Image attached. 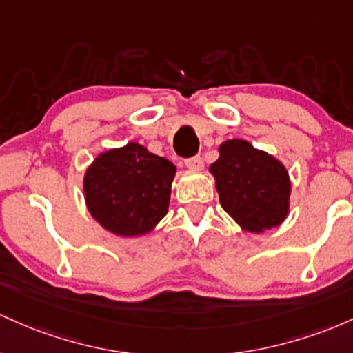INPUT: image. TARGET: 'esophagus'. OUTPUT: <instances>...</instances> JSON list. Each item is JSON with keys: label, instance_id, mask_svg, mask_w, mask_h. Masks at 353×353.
I'll return each instance as SVG.
<instances>
[{"label": "esophagus", "instance_id": "34e87169", "mask_svg": "<svg viewBox=\"0 0 353 353\" xmlns=\"http://www.w3.org/2000/svg\"><path fill=\"white\" fill-rule=\"evenodd\" d=\"M185 166H187L188 170H193V172H198V170L203 168V160H201L200 155L188 158V160H185Z\"/></svg>", "mask_w": 353, "mask_h": 353}]
</instances>
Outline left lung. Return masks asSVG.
<instances>
[{
  "mask_svg": "<svg viewBox=\"0 0 353 353\" xmlns=\"http://www.w3.org/2000/svg\"><path fill=\"white\" fill-rule=\"evenodd\" d=\"M210 165L220 205L241 228L265 232L279 227L290 207V178L282 161L247 140H227Z\"/></svg>",
  "mask_w": 353,
  "mask_h": 353,
  "instance_id": "left-lung-1",
  "label": "left lung"
}]
</instances>
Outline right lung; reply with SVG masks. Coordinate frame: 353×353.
<instances>
[{"label": "right lung", "instance_id": "add662e5", "mask_svg": "<svg viewBox=\"0 0 353 353\" xmlns=\"http://www.w3.org/2000/svg\"><path fill=\"white\" fill-rule=\"evenodd\" d=\"M175 172L172 161L134 141L103 152L83 180L86 207L110 233L141 236L168 212Z\"/></svg>", "mask_w": 353, "mask_h": 353}]
</instances>
